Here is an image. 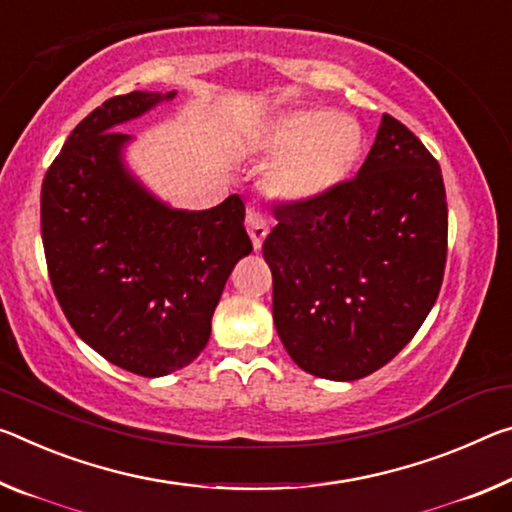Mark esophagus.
<instances>
[{
	"instance_id": "1",
	"label": "esophagus",
	"mask_w": 512,
	"mask_h": 512,
	"mask_svg": "<svg viewBox=\"0 0 512 512\" xmlns=\"http://www.w3.org/2000/svg\"><path fill=\"white\" fill-rule=\"evenodd\" d=\"M246 230L250 234V239H253V248L259 250L262 248V243L266 239V234H269V223H266V218L257 212L255 207H248V214H246Z\"/></svg>"
}]
</instances>
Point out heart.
I'll return each instance as SVG.
<instances>
[{
  "mask_svg": "<svg viewBox=\"0 0 512 512\" xmlns=\"http://www.w3.org/2000/svg\"><path fill=\"white\" fill-rule=\"evenodd\" d=\"M362 127L346 113L298 109L266 127L259 150L278 157L271 186L280 198L307 202L326 196L358 164Z\"/></svg>",
  "mask_w": 512,
  "mask_h": 512,
  "instance_id": "obj_1",
  "label": "heart"
}]
</instances>
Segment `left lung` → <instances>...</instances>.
Instances as JSON below:
<instances>
[{
    "label": "left lung",
    "instance_id": "1",
    "mask_svg": "<svg viewBox=\"0 0 512 512\" xmlns=\"http://www.w3.org/2000/svg\"><path fill=\"white\" fill-rule=\"evenodd\" d=\"M273 216L262 253L291 360L328 380L385 367L442 287L449 212L437 159L385 113L353 180L316 200L275 205Z\"/></svg>",
    "mask_w": 512,
    "mask_h": 512
}]
</instances>
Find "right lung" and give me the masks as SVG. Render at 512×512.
Segmentation results:
<instances>
[{"instance_id": "obj_1", "label": "right lung", "mask_w": 512, "mask_h": 512, "mask_svg": "<svg viewBox=\"0 0 512 512\" xmlns=\"http://www.w3.org/2000/svg\"><path fill=\"white\" fill-rule=\"evenodd\" d=\"M173 95L134 91L88 113L40 191V234L63 314L102 358L145 378L198 358L234 264L253 250L239 196L205 212L170 209L125 170L129 136L113 127Z\"/></svg>"}]
</instances>
